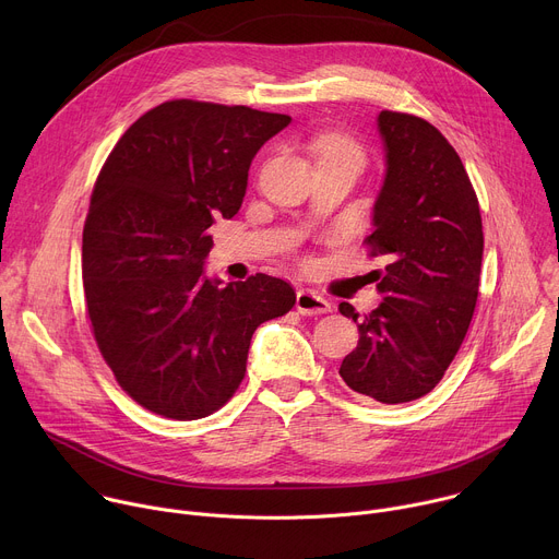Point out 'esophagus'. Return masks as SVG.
Segmentation results:
<instances>
[{
	"label": "esophagus",
	"mask_w": 559,
	"mask_h": 559,
	"mask_svg": "<svg viewBox=\"0 0 559 559\" xmlns=\"http://www.w3.org/2000/svg\"><path fill=\"white\" fill-rule=\"evenodd\" d=\"M296 309L302 316H318L332 311V302L313 289H298L296 294Z\"/></svg>",
	"instance_id": "1"
}]
</instances>
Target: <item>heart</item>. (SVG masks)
I'll return each instance as SVG.
<instances>
[{
  "label": "heart",
  "instance_id": "obj_1",
  "mask_svg": "<svg viewBox=\"0 0 559 559\" xmlns=\"http://www.w3.org/2000/svg\"><path fill=\"white\" fill-rule=\"evenodd\" d=\"M318 152H321V158H349V162L360 164V150L356 147V143L338 134L325 136L321 145H318Z\"/></svg>",
  "mask_w": 559,
  "mask_h": 559
}]
</instances>
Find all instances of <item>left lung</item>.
I'll list each match as a JSON object with an SVG mask.
<instances>
[{"label":"left lung","instance_id":"1","mask_svg":"<svg viewBox=\"0 0 559 559\" xmlns=\"http://www.w3.org/2000/svg\"><path fill=\"white\" fill-rule=\"evenodd\" d=\"M384 179L373 203L371 254L382 302L358 318V347L338 373L360 395L384 405L429 393L455 358L471 325L485 234L477 197L453 145L420 117L382 110L376 119Z\"/></svg>","mask_w":559,"mask_h":559}]
</instances>
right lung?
<instances>
[{"label":"right lung","instance_id":"1","mask_svg":"<svg viewBox=\"0 0 559 559\" xmlns=\"http://www.w3.org/2000/svg\"><path fill=\"white\" fill-rule=\"evenodd\" d=\"M248 106L166 102L117 141L93 190L82 272L95 341L117 382L166 418L197 420L241 384L257 328L296 294L267 274L207 276V231L241 210L252 158L289 126Z\"/></svg>","mask_w":559,"mask_h":559}]
</instances>
